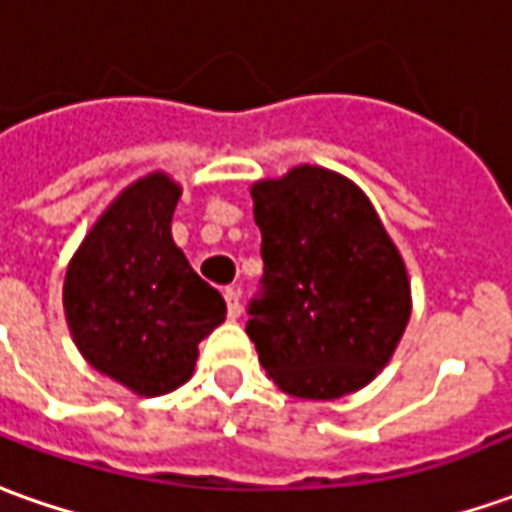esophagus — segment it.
<instances>
[{"label": "esophagus", "mask_w": 512, "mask_h": 512, "mask_svg": "<svg viewBox=\"0 0 512 512\" xmlns=\"http://www.w3.org/2000/svg\"><path fill=\"white\" fill-rule=\"evenodd\" d=\"M224 297H227L229 319H238V316H241V291H238L235 285H229L227 291H224Z\"/></svg>", "instance_id": "34e87169"}]
</instances>
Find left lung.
Masks as SVG:
<instances>
[{
    "instance_id": "1",
    "label": "left lung",
    "mask_w": 512,
    "mask_h": 512,
    "mask_svg": "<svg viewBox=\"0 0 512 512\" xmlns=\"http://www.w3.org/2000/svg\"><path fill=\"white\" fill-rule=\"evenodd\" d=\"M263 235L246 333L277 387L308 401L370 384L401 342L406 266L356 184L302 165L252 187Z\"/></svg>"
}]
</instances>
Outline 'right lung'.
<instances>
[{"label": "right lung", "instance_id": "add662e5", "mask_svg": "<svg viewBox=\"0 0 512 512\" xmlns=\"http://www.w3.org/2000/svg\"><path fill=\"white\" fill-rule=\"evenodd\" d=\"M179 187L154 173L123 190L66 269L64 308L83 358L154 398L193 375L198 342L227 316L170 238Z\"/></svg>", "mask_w": 512, "mask_h": 512}]
</instances>
